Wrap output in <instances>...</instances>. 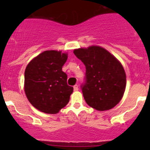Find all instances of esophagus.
<instances>
[{
	"mask_svg": "<svg viewBox=\"0 0 150 150\" xmlns=\"http://www.w3.org/2000/svg\"><path fill=\"white\" fill-rule=\"evenodd\" d=\"M78 89H79V88H78V86L77 85H75L74 86V91H78Z\"/></svg>",
	"mask_w": 150,
	"mask_h": 150,
	"instance_id": "obj_1",
	"label": "esophagus"
}]
</instances>
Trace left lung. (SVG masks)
<instances>
[{
  "mask_svg": "<svg viewBox=\"0 0 150 150\" xmlns=\"http://www.w3.org/2000/svg\"><path fill=\"white\" fill-rule=\"evenodd\" d=\"M74 53L86 66L81 88L87 104L97 110L112 109L122 98L126 86L122 64L100 46L77 49Z\"/></svg>",
  "mask_w": 150,
  "mask_h": 150,
  "instance_id": "obj_1",
  "label": "left lung"
}]
</instances>
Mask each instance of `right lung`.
<instances>
[{
    "label": "right lung",
    "mask_w": 150,
    "mask_h": 150,
    "mask_svg": "<svg viewBox=\"0 0 150 150\" xmlns=\"http://www.w3.org/2000/svg\"><path fill=\"white\" fill-rule=\"evenodd\" d=\"M67 53L48 50L30 61L25 71V91L29 102L41 112L55 114L65 107L74 91L62 67Z\"/></svg>",
    "instance_id": "right-lung-1"
}]
</instances>
